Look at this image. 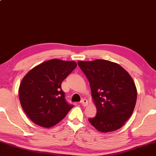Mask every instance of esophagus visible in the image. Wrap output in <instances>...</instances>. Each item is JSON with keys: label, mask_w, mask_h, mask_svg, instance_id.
Listing matches in <instances>:
<instances>
[{"label": "esophagus", "mask_w": 156, "mask_h": 156, "mask_svg": "<svg viewBox=\"0 0 156 156\" xmlns=\"http://www.w3.org/2000/svg\"><path fill=\"white\" fill-rule=\"evenodd\" d=\"M80 102L81 103V105H82L83 106H86V105H88V101L86 99H82L81 100Z\"/></svg>", "instance_id": "esophagus-1"}]
</instances>
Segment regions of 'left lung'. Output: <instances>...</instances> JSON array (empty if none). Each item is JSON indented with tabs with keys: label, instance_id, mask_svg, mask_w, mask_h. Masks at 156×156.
<instances>
[{
	"label": "left lung",
	"instance_id": "8db88e82",
	"mask_svg": "<svg viewBox=\"0 0 156 156\" xmlns=\"http://www.w3.org/2000/svg\"><path fill=\"white\" fill-rule=\"evenodd\" d=\"M89 81L97 114L88 121L102 133L121 128L131 116L136 88L130 75L120 65L106 60L78 62Z\"/></svg>",
	"mask_w": 156,
	"mask_h": 156
}]
</instances>
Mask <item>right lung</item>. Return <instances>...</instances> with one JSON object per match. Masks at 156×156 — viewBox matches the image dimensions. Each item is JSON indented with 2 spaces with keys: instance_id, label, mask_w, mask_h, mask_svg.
I'll use <instances>...</instances> for the list:
<instances>
[{
  "instance_id": "add662e5",
  "label": "right lung",
  "mask_w": 156,
  "mask_h": 156,
  "mask_svg": "<svg viewBox=\"0 0 156 156\" xmlns=\"http://www.w3.org/2000/svg\"><path fill=\"white\" fill-rule=\"evenodd\" d=\"M75 61L51 59L28 72L20 83L19 98L31 121L51 128L65 118L73 105L68 104L61 83L76 67Z\"/></svg>"
}]
</instances>
